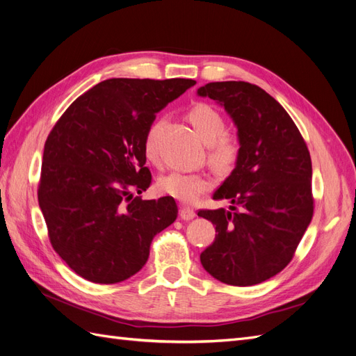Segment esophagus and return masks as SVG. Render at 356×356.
I'll list each match as a JSON object with an SVG mask.
<instances>
[{
  "mask_svg": "<svg viewBox=\"0 0 356 356\" xmlns=\"http://www.w3.org/2000/svg\"><path fill=\"white\" fill-rule=\"evenodd\" d=\"M179 215H181V218L182 220H191V218H195L196 217V212H195V209L193 208H190V207H181V209H179Z\"/></svg>",
  "mask_w": 356,
  "mask_h": 356,
  "instance_id": "34e87169",
  "label": "esophagus"
}]
</instances>
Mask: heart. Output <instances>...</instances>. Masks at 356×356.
Returning <instances> with one entry per match:
<instances>
[{
  "instance_id": "heart-1",
  "label": "heart",
  "mask_w": 356,
  "mask_h": 356,
  "mask_svg": "<svg viewBox=\"0 0 356 356\" xmlns=\"http://www.w3.org/2000/svg\"><path fill=\"white\" fill-rule=\"evenodd\" d=\"M186 117L202 141L208 144L207 156L211 165L218 169H230L236 165L242 153V138L238 132L225 129L224 115L215 106L197 102L190 106ZM159 127L160 122H153L144 136V152L152 160L157 157ZM212 186V178L204 172H172L159 182L161 191L186 203L195 202Z\"/></svg>"
}]
</instances>
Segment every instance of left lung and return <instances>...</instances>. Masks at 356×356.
<instances>
[{"mask_svg":"<svg viewBox=\"0 0 356 356\" xmlns=\"http://www.w3.org/2000/svg\"><path fill=\"white\" fill-rule=\"evenodd\" d=\"M197 93L221 102L242 138L236 168L213 193L232 211L197 212L217 230L202 266L227 285L261 284L293 260L314 217L309 148L284 106L255 84L208 83Z\"/></svg>","mask_w":356,"mask_h":356,"instance_id":"obj_1","label":"left lung"}]
</instances>
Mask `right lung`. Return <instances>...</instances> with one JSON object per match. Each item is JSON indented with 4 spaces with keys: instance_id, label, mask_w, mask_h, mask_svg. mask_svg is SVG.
<instances>
[{
    "instance_id": "right-lung-1",
    "label": "right lung",
    "mask_w": 356,
    "mask_h": 356,
    "mask_svg": "<svg viewBox=\"0 0 356 356\" xmlns=\"http://www.w3.org/2000/svg\"><path fill=\"white\" fill-rule=\"evenodd\" d=\"M190 79H110L75 99L50 131L38 203L50 243L71 270L117 284L143 268L157 233L177 220L174 197L143 200L152 184L144 136Z\"/></svg>"
}]
</instances>
